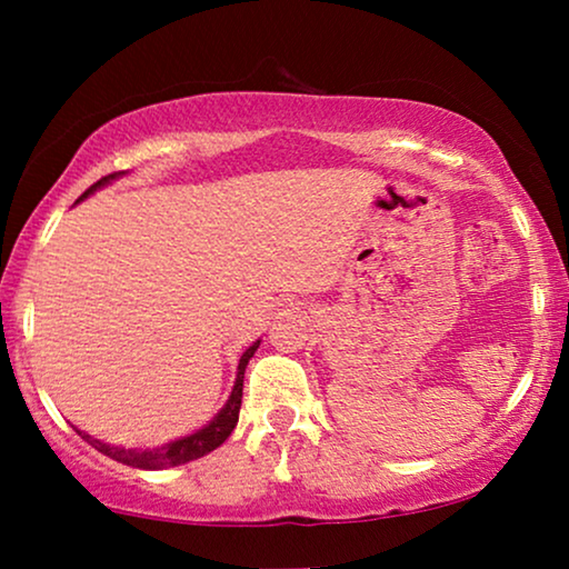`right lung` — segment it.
I'll return each mask as SVG.
<instances>
[{"mask_svg":"<svg viewBox=\"0 0 569 569\" xmlns=\"http://www.w3.org/2000/svg\"><path fill=\"white\" fill-rule=\"evenodd\" d=\"M119 176L121 173H111V176L100 178V181L92 183L90 189L84 191L77 201H82L84 197H88V193L100 189V186L111 183L113 178H119ZM259 345H261V341H253V345L243 352V357H240L236 386H232L230 399L220 409V415H217L212 422H209L207 427H201V430H197L193 435H186V438H178L173 442H166V446H162V448H152V450H131V448L127 450V448H119V446H108V442H100V440L90 438V435H84V432H80V435L90 442L92 448L100 450V453L108 456V458H113V461L134 466V469H150V471H154V469H170V466H181V463L197 461V458L212 453V450L220 448L222 442L230 438V432L236 430L238 411H240V399H243L246 365L253 357L256 349H259Z\"/></svg>","mask_w":569,"mask_h":569,"instance_id":"right-lung-1","label":"right lung"}]
</instances>
